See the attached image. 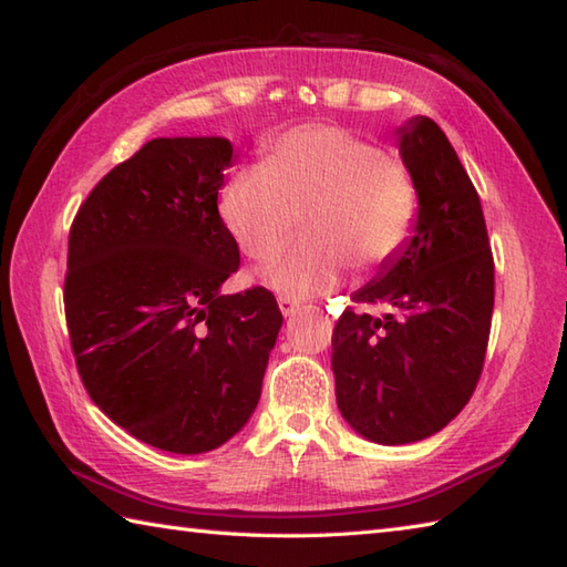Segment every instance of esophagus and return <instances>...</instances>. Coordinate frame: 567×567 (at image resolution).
<instances>
[{
	"label": "esophagus",
	"mask_w": 567,
	"mask_h": 567,
	"mask_svg": "<svg viewBox=\"0 0 567 567\" xmlns=\"http://www.w3.org/2000/svg\"><path fill=\"white\" fill-rule=\"evenodd\" d=\"M277 307H280L282 317H292L295 311L299 309V302H295V299H287V297H280L277 299Z\"/></svg>",
	"instance_id": "34e87169"
}]
</instances>
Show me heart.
<instances>
[{"label":"heart","instance_id":"obj_1","mask_svg":"<svg viewBox=\"0 0 567 567\" xmlns=\"http://www.w3.org/2000/svg\"><path fill=\"white\" fill-rule=\"evenodd\" d=\"M219 216L256 262L272 260L299 219L305 238L265 272V282L287 299H309L333 290L348 265L375 272L404 248L416 187L400 158L353 131L307 124L275 136L260 167L226 179Z\"/></svg>","mask_w":567,"mask_h":567}]
</instances>
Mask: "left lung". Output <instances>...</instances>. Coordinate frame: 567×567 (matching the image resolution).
Listing matches in <instances>:
<instances>
[{
	"instance_id": "1",
	"label": "left lung",
	"mask_w": 567,
	"mask_h": 567,
	"mask_svg": "<svg viewBox=\"0 0 567 567\" xmlns=\"http://www.w3.org/2000/svg\"><path fill=\"white\" fill-rule=\"evenodd\" d=\"M419 214L412 236L333 329L336 402L368 441L402 445L449 426L473 396L489 341L495 260L477 192L429 116L396 128Z\"/></svg>"
}]
</instances>
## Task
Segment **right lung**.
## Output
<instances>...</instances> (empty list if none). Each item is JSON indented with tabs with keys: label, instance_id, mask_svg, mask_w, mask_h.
I'll return each mask as SVG.
<instances>
[{
	"label": "right lung",
	"instance_id": "right-lung-1",
	"mask_svg": "<svg viewBox=\"0 0 567 567\" xmlns=\"http://www.w3.org/2000/svg\"><path fill=\"white\" fill-rule=\"evenodd\" d=\"M234 146L153 138L106 173L70 226L65 319L84 390L153 449H219L256 412L282 315L221 295L238 246L219 216Z\"/></svg>",
	"mask_w": 567,
	"mask_h": 567
}]
</instances>
